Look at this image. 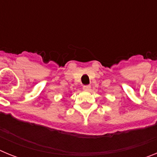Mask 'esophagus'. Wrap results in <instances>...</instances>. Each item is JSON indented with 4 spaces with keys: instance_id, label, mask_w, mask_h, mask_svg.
I'll return each mask as SVG.
<instances>
[{
    "instance_id": "esophagus-1",
    "label": "esophagus",
    "mask_w": 157,
    "mask_h": 157,
    "mask_svg": "<svg viewBox=\"0 0 157 157\" xmlns=\"http://www.w3.org/2000/svg\"><path fill=\"white\" fill-rule=\"evenodd\" d=\"M91 86L90 85H86V86H83V90L85 91H90V90Z\"/></svg>"
}]
</instances>
